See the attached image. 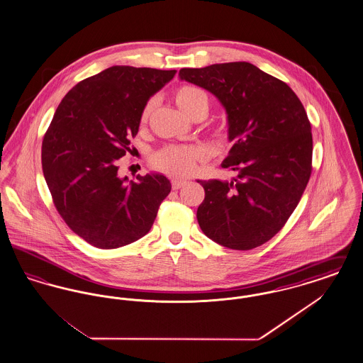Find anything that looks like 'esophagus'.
<instances>
[{
	"label": "esophagus",
	"instance_id": "esophagus-1",
	"mask_svg": "<svg viewBox=\"0 0 363 363\" xmlns=\"http://www.w3.org/2000/svg\"><path fill=\"white\" fill-rule=\"evenodd\" d=\"M185 185H186V181H184V179H172V188L174 190H178Z\"/></svg>",
	"mask_w": 363,
	"mask_h": 363
}]
</instances>
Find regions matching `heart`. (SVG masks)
I'll list each match as a JSON object with an SVG mask.
<instances>
[{
	"label": "heart",
	"mask_w": 363,
	"mask_h": 363,
	"mask_svg": "<svg viewBox=\"0 0 363 363\" xmlns=\"http://www.w3.org/2000/svg\"><path fill=\"white\" fill-rule=\"evenodd\" d=\"M173 98L174 102L179 107V110L188 117H193L197 111L207 113V94L197 86H178L174 91ZM151 110H152V102H148L141 111V117H140L141 123L148 121ZM201 157L203 154L197 147L169 145L156 152L152 157V163L157 170L163 173L170 174L174 177H185V175H189L196 169V164Z\"/></svg>",
	"instance_id": "heart-1"
}]
</instances>
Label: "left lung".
<instances>
[{
    "label": "left lung",
    "instance_id": "left-lung-1",
    "mask_svg": "<svg viewBox=\"0 0 363 363\" xmlns=\"http://www.w3.org/2000/svg\"><path fill=\"white\" fill-rule=\"evenodd\" d=\"M179 79L223 104L233 147L222 167L237 173L230 181H197L206 190L199 225L228 249L261 246L286 225L311 178L313 138L305 107L284 82L249 62L184 68Z\"/></svg>",
    "mask_w": 363,
    "mask_h": 363
}]
</instances>
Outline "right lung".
I'll return each instance as SVG.
<instances>
[{
  "instance_id": "obj_1",
  "label": "right lung",
  "mask_w": 363,
  "mask_h": 363,
  "mask_svg": "<svg viewBox=\"0 0 363 363\" xmlns=\"http://www.w3.org/2000/svg\"><path fill=\"white\" fill-rule=\"evenodd\" d=\"M177 70L116 65L73 86L58 104L42 143L52 203L70 230L99 249L144 237L172 190L162 174L118 175L148 99Z\"/></svg>"
}]
</instances>
